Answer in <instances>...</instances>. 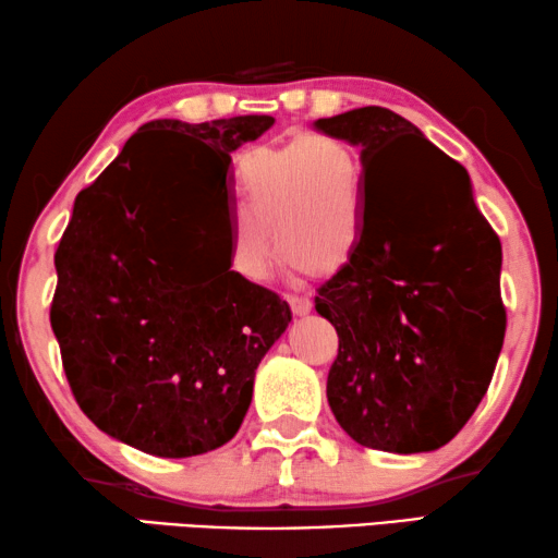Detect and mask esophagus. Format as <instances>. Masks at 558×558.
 <instances>
[{
    "label": "esophagus",
    "mask_w": 558,
    "mask_h": 558,
    "mask_svg": "<svg viewBox=\"0 0 558 558\" xmlns=\"http://www.w3.org/2000/svg\"><path fill=\"white\" fill-rule=\"evenodd\" d=\"M287 299H289V306H291V312H294L296 316H306L308 312H312V299H308V296L291 294V296H287Z\"/></svg>",
    "instance_id": "obj_1"
}]
</instances>
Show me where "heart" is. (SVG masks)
<instances>
[{
	"label": "heart",
	"mask_w": 558,
	"mask_h": 558,
	"mask_svg": "<svg viewBox=\"0 0 558 558\" xmlns=\"http://www.w3.org/2000/svg\"><path fill=\"white\" fill-rule=\"evenodd\" d=\"M234 197L244 217L227 225V252L246 281L269 277V230L294 267L318 274L341 269L361 244L363 166L359 153L331 133L246 150L234 168Z\"/></svg>",
	"instance_id": "1"
}]
</instances>
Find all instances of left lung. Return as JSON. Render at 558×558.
I'll use <instances>...</instances> for the list:
<instances>
[{
  "label": "left lung",
  "mask_w": 558,
  "mask_h": 558,
  "mask_svg": "<svg viewBox=\"0 0 558 558\" xmlns=\"http://www.w3.org/2000/svg\"><path fill=\"white\" fill-rule=\"evenodd\" d=\"M314 128L359 145L365 175L361 244L316 296L339 333L328 405L363 447L437 450L485 398L505 343L499 236L468 170L403 116L365 106Z\"/></svg>",
  "instance_id": "obj_1"
}]
</instances>
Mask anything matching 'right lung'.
I'll list each match as a JSON object with an SVG mask.
<instances>
[{
    "instance_id": "obj_1",
    "label": "right lung",
    "mask_w": 558,
    "mask_h": 558,
    "mask_svg": "<svg viewBox=\"0 0 558 558\" xmlns=\"http://www.w3.org/2000/svg\"><path fill=\"white\" fill-rule=\"evenodd\" d=\"M271 116L138 128L81 190L63 232L51 328L81 410L106 435L158 458L217 450L240 430L254 371L287 331L291 308L180 232L182 185L166 148L197 141L222 158L257 141Z\"/></svg>"
}]
</instances>
